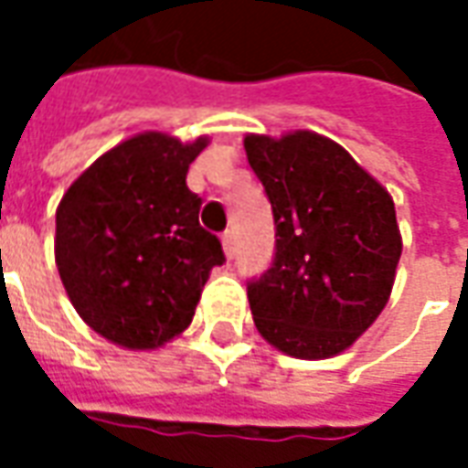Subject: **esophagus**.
Segmentation results:
<instances>
[{
  "mask_svg": "<svg viewBox=\"0 0 468 468\" xmlns=\"http://www.w3.org/2000/svg\"><path fill=\"white\" fill-rule=\"evenodd\" d=\"M223 250L228 258H233L235 255V235L233 230H225L223 233Z\"/></svg>",
  "mask_w": 468,
  "mask_h": 468,
  "instance_id": "obj_1",
  "label": "esophagus"
}]
</instances>
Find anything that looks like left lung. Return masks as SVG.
Returning <instances> with one entry per match:
<instances>
[{"mask_svg":"<svg viewBox=\"0 0 468 468\" xmlns=\"http://www.w3.org/2000/svg\"><path fill=\"white\" fill-rule=\"evenodd\" d=\"M275 220L271 268L248 283L258 334L295 358H331L388 303L401 233L388 190L324 134H245Z\"/></svg>","mask_w":468,"mask_h":468,"instance_id":"1","label":"left lung"}]
</instances>
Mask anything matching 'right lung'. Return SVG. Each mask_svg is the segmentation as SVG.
<instances>
[{
	"label": "right lung",
	"instance_id": "add662e5",
	"mask_svg": "<svg viewBox=\"0 0 468 468\" xmlns=\"http://www.w3.org/2000/svg\"><path fill=\"white\" fill-rule=\"evenodd\" d=\"M207 137L140 133L69 185L57 207L55 261L80 318L130 351H153L190 325L203 285L225 263L185 183Z\"/></svg>",
	"mask_w": 468,
	"mask_h": 468
}]
</instances>
